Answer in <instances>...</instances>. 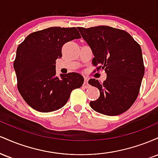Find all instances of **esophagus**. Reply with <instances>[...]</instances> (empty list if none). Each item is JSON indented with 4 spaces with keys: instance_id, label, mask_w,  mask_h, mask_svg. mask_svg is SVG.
Instances as JSON below:
<instances>
[{
    "instance_id": "34e87169",
    "label": "esophagus",
    "mask_w": 158,
    "mask_h": 158,
    "mask_svg": "<svg viewBox=\"0 0 158 158\" xmlns=\"http://www.w3.org/2000/svg\"><path fill=\"white\" fill-rule=\"evenodd\" d=\"M84 85L85 86V88L88 87V79L87 78H85V81H84Z\"/></svg>"
}]
</instances>
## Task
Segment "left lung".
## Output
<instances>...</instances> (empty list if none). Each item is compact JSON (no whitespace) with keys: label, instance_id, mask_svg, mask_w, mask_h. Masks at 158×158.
<instances>
[{"label":"left lung","instance_id":"obj_1","mask_svg":"<svg viewBox=\"0 0 158 158\" xmlns=\"http://www.w3.org/2000/svg\"><path fill=\"white\" fill-rule=\"evenodd\" d=\"M78 30L91 49L93 64L99 65L97 70H104L107 75L102 83L95 79L88 81L100 92L97 100L90 101V107L108 116L124 113L135 102L144 76L140 46L119 29L98 26Z\"/></svg>","mask_w":158,"mask_h":158}]
</instances>
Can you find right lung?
I'll return each mask as SVG.
<instances>
[{
	"instance_id": "right-lung-1",
	"label": "right lung",
	"mask_w": 158,
	"mask_h": 158,
	"mask_svg": "<svg viewBox=\"0 0 158 158\" xmlns=\"http://www.w3.org/2000/svg\"><path fill=\"white\" fill-rule=\"evenodd\" d=\"M80 38L75 27H50L30 34L19 45L14 61L18 89L34 110L47 113L62 108L72 90L83 85L78 73L57 77L55 64L63 45Z\"/></svg>"
}]
</instances>
